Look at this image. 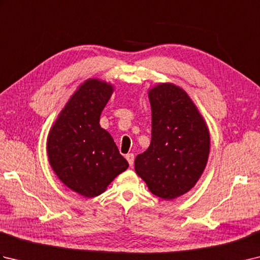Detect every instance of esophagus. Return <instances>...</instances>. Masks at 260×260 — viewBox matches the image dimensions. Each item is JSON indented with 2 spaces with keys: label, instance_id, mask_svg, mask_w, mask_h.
I'll use <instances>...</instances> for the list:
<instances>
[{
  "label": "esophagus",
  "instance_id": "1",
  "mask_svg": "<svg viewBox=\"0 0 260 260\" xmlns=\"http://www.w3.org/2000/svg\"><path fill=\"white\" fill-rule=\"evenodd\" d=\"M126 159H127V162H128V164L131 165H133L134 164V154L133 153H128V154H126Z\"/></svg>",
  "mask_w": 260,
  "mask_h": 260
}]
</instances>
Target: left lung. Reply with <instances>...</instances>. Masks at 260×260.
I'll return each instance as SVG.
<instances>
[{"label": "left lung", "instance_id": "left-lung-1", "mask_svg": "<svg viewBox=\"0 0 260 260\" xmlns=\"http://www.w3.org/2000/svg\"><path fill=\"white\" fill-rule=\"evenodd\" d=\"M152 140L135 158V171L154 196L173 200L190 191L208 162L210 135L201 114L182 88L159 84L148 91Z\"/></svg>", "mask_w": 260, "mask_h": 260}]
</instances>
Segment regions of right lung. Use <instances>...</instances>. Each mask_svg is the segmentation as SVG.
Here are the masks:
<instances>
[{
    "label": "right lung",
    "instance_id": "add662e5",
    "mask_svg": "<svg viewBox=\"0 0 260 260\" xmlns=\"http://www.w3.org/2000/svg\"><path fill=\"white\" fill-rule=\"evenodd\" d=\"M113 86L88 79L76 90L49 132V163L59 180L86 198L107 189L128 168L113 137L99 118L113 93Z\"/></svg>",
    "mask_w": 260,
    "mask_h": 260
}]
</instances>
